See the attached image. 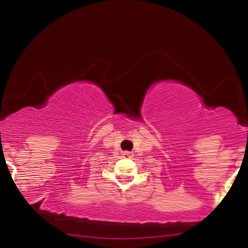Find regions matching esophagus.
<instances>
[{
	"mask_svg": "<svg viewBox=\"0 0 248 248\" xmlns=\"http://www.w3.org/2000/svg\"><path fill=\"white\" fill-rule=\"evenodd\" d=\"M124 156H130V155H132V153H130V152H124Z\"/></svg>",
	"mask_w": 248,
	"mask_h": 248,
	"instance_id": "34e87169",
	"label": "esophagus"
}]
</instances>
